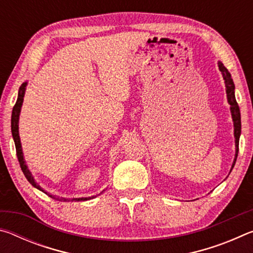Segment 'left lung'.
Segmentation results:
<instances>
[{"label":"left lung","mask_w":253,"mask_h":253,"mask_svg":"<svg viewBox=\"0 0 253 253\" xmlns=\"http://www.w3.org/2000/svg\"><path fill=\"white\" fill-rule=\"evenodd\" d=\"M217 66H219V69L221 71L222 76H223L224 83H225V91H226V97H228V102L230 104V109H231V115H232L233 119V126H234V137H235V157L232 164V170L233 166L235 164V161H237L238 153H239V139L240 135H241V115H240V108L238 106V102L235 100V95H234V83L232 78H231V74L229 70L223 66V63L221 61L217 62Z\"/></svg>","instance_id":"8db88e82"}]
</instances>
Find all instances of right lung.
<instances>
[{"label":"right lung","instance_id":"1","mask_svg":"<svg viewBox=\"0 0 253 253\" xmlns=\"http://www.w3.org/2000/svg\"><path fill=\"white\" fill-rule=\"evenodd\" d=\"M28 83H23L21 84V87L19 89V95H18V99H16L15 105L13 107V110H12V118H11V130H12V136H13V139H14V144H15V148H16V156H18V160L20 163V166H21V169H22V172L24 174V176L27 177L28 181L30 182V184H32V185L38 188V190H40L42 192H44L42 188L40 187V185H38V183L34 181V178L32 176L31 172H30L27 164H25V161H24V157H23V152H22V146H21V140H20V136H19V117H20V111H21V107H22V102H23V97H24V93H25V87H27ZM104 192V191H102ZM101 192V193H102ZM51 198L55 199L54 196L52 195H49ZM96 198V196H90V198H76V199H66V198H57V200L59 201H63V202H66V201H71V202H80V201H87V200H90Z\"/></svg>","mask_w":253,"mask_h":253}]
</instances>
